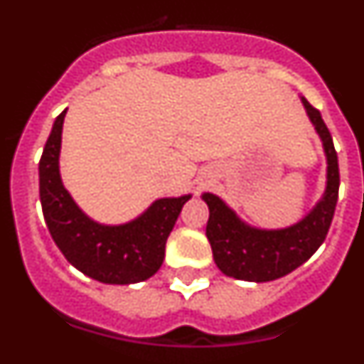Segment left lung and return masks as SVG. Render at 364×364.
I'll return each mask as SVG.
<instances>
[{"label": "left lung", "instance_id": "8db88e82", "mask_svg": "<svg viewBox=\"0 0 364 364\" xmlns=\"http://www.w3.org/2000/svg\"><path fill=\"white\" fill-rule=\"evenodd\" d=\"M306 114L323 142L326 154V189L314 210L281 230H260L242 220L213 193H202L210 208L205 237L213 250L215 264L224 275L239 281L268 282L281 279L306 262L324 242L339 195V164L332 134L321 112L301 98Z\"/></svg>", "mask_w": 364, "mask_h": 364}]
</instances>
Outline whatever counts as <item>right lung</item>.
I'll use <instances>...</instances> for the list:
<instances>
[{"instance_id":"1","label":"right lung","mask_w":364,"mask_h":364,"mask_svg":"<svg viewBox=\"0 0 364 364\" xmlns=\"http://www.w3.org/2000/svg\"><path fill=\"white\" fill-rule=\"evenodd\" d=\"M65 111L54 120L40 160V200L50 237L67 260L104 284H134L153 277L166 255V240L191 195L159 198L133 220L109 226L87 217L60 176Z\"/></svg>"}]
</instances>
